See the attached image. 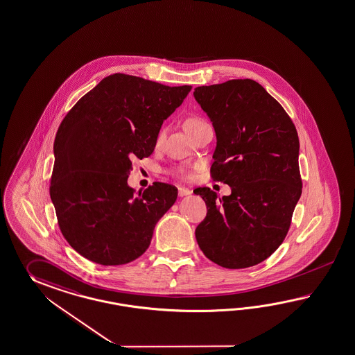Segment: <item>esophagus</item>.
Masks as SVG:
<instances>
[{"instance_id":"obj_1","label":"esophagus","mask_w":355,"mask_h":355,"mask_svg":"<svg viewBox=\"0 0 355 355\" xmlns=\"http://www.w3.org/2000/svg\"><path fill=\"white\" fill-rule=\"evenodd\" d=\"M178 195H180L181 198H183V196H189V195H191V190L184 189V187H180V189H178Z\"/></svg>"}]
</instances>
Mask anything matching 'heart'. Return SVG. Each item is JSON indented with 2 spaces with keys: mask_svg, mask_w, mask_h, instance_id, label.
Segmentation results:
<instances>
[{
  "mask_svg": "<svg viewBox=\"0 0 355 355\" xmlns=\"http://www.w3.org/2000/svg\"><path fill=\"white\" fill-rule=\"evenodd\" d=\"M201 123H204V121H200L198 118H192V119H189V121H186V127H193V125H198V124H201ZM160 137H162V135H160ZM160 137H159V139H160ZM180 175L186 177L187 173H186L184 171H180Z\"/></svg>",
  "mask_w": 355,
  "mask_h": 355,
  "instance_id": "1",
  "label": "heart"
}]
</instances>
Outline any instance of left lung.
<instances>
[{"label":"left lung","mask_w":355,"mask_h":355,"mask_svg":"<svg viewBox=\"0 0 355 355\" xmlns=\"http://www.w3.org/2000/svg\"><path fill=\"white\" fill-rule=\"evenodd\" d=\"M193 97L216 130L211 177L231 187L222 199L208 187L193 190L208 209L196 240L220 267L257 266L285 240L302 196L297 132L252 79L196 87Z\"/></svg>","instance_id":"obj_1"}]
</instances>
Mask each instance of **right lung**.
Listing matches in <instances>:
<instances>
[{"mask_svg":"<svg viewBox=\"0 0 355 355\" xmlns=\"http://www.w3.org/2000/svg\"><path fill=\"white\" fill-rule=\"evenodd\" d=\"M191 86L169 87L116 73L67 114L55 137L50 196L70 246L101 266H121L147 250L178 190L154 182L128 186L132 160L151 155L163 121Z\"/></svg>","mask_w":355,"mask_h":355,"instance_id":"add662e5","label":"right lung"}]
</instances>
